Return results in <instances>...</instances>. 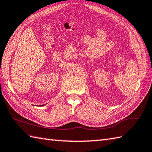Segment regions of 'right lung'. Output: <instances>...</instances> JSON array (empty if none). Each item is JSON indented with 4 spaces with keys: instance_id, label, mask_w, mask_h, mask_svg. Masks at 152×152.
I'll list each match as a JSON object with an SVG mask.
<instances>
[{
    "instance_id": "1",
    "label": "right lung",
    "mask_w": 152,
    "mask_h": 152,
    "mask_svg": "<svg viewBox=\"0 0 152 152\" xmlns=\"http://www.w3.org/2000/svg\"><path fill=\"white\" fill-rule=\"evenodd\" d=\"M42 106H43V105H42Z\"/></svg>"
}]
</instances>
